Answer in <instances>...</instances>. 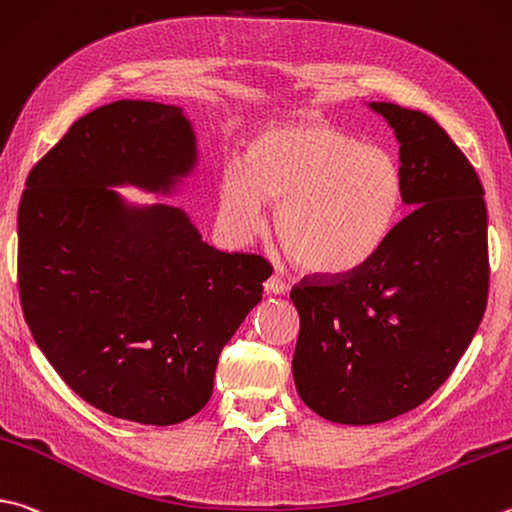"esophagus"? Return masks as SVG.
Segmentation results:
<instances>
[{
    "mask_svg": "<svg viewBox=\"0 0 512 512\" xmlns=\"http://www.w3.org/2000/svg\"><path fill=\"white\" fill-rule=\"evenodd\" d=\"M264 286H266V291H268V293H275V295H282V293H286V282H284V280H280V277H277V275H271V277H268Z\"/></svg>",
    "mask_w": 512,
    "mask_h": 512,
    "instance_id": "34e87169",
    "label": "esophagus"
}]
</instances>
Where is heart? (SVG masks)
<instances>
[{
    "label": "heart",
    "instance_id": "b5f03b06",
    "mask_svg": "<svg viewBox=\"0 0 512 512\" xmlns=\"http://www.w3.org/2000/svg\"><path fill=\"white\" fill-rule=\"evenodd\" d=\"M403 199L394 154L322 120L266 127L219 179V217L239 241L275 232L311 273H345L376 253Z\"/></svg>",
    "mask_w": 512,
    "mask_h": 512
}]
</instances>
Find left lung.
<instances>
[{
  "label": "left lung",
  "instance_id": "left-lung-1",
  "mask_svg": "<svg viewBox=\"0 0 512 512\" xmlns=\"http://www.w3.org/2000/svg\"><path fill=\"white\" fill-rule=\"evenodd\" d=\"M401 143L412 210L345 273L304 275L297 394L333 423H383L425 403L466 353L488 302V215L475 172L423 111L371 102Z\"/></svg>",
  "mask_w": 512,
  "mask_h": 512
}]
</instances>
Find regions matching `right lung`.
Instances as JSON below:
<instances>
[{"mask_svg": "<svg viewBox=\"0 0 512 512\" xmlns=\"http://www.w3.org/2000/svg\"><path fill=\"white\" fill-rule=\"evenodd\" d=\"M192 163L179 107L118 100L76 120L22 192L24 320L64 383L125 421L174 425L203 410L268 277L264 257L208 246L181 210H127L107 188L165 190Z\"/></svg>", "mask_w": 512, "mask_h": 512, "instance_id": "1", "label": "right lung"}]
</instances>
